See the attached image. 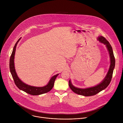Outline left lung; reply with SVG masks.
Listing matches in <instances>:
<instances>
[{
  "label": "left lung",
  "mask_w": 123,
  "mask_h": 123,
  "mask_svg": "<svg viewBox=\"0 0 123 123\" xmlns=\"http://www.w3.org/2000/svg\"><path fill=\"white\" fill-rule=\"evenodd\" d=\"M97 40L101 43L104 44V45H106L108 51L109 52L110 57V68L108 71V72L105 77V78L103 79V80L99 84L97 85L90 87H87V88L86 89H81L78 88V87L74 86L72 83L71 80H69V86L71 89L75 93L83 95L85 96H90L94 95L101 91L105 90L106 87L109 85L112 77V74L113 72V70L115 67V60L114 56L113 55V52L112 50V48L110 44V43L108 42V41L107 40V39L104 37L102 36H99L97 37Z\"/></svg>",
  "instance_id": "1"
}]
</instances>
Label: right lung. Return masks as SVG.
<instances>
[{
	"instance_id": "1",
	"label": "right lung",
	"mask_w": 123,
	"mask_h": 123,
	"mask_svg": "<svg viewBox=\"0 0 123 123\" xmlns=\"http://www.w3.org/2000/svg\"><path fill=\"white\" fill-rule=\"evenodd\" d=\"M21 38H20L18 41L16 42L15 43L12 53L11 55V56L10 57V72L11 73V74L12 75V77L13 79L14 82L16 86H17V87L19 89H20L21 91H23L26 93L31 94L32 95H40L43 93H47L49 92L53 87L54 86V83L55 80L56 78V77L59 74H56L54 76H52L49 80V82H48V84L44 86L40 87V86H31L29 85H27L24 82H23L18 77L17 75L15 67H14V55L15 53V50L16 46L17 45V43H18L19 40H20Z\"/></svg>"
}]
</instances>
